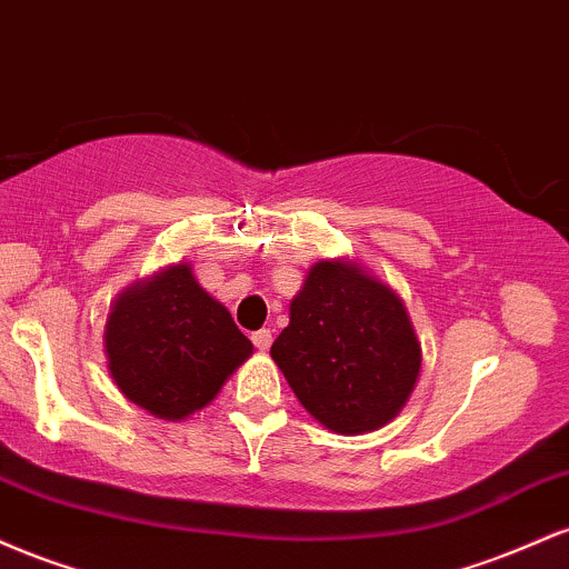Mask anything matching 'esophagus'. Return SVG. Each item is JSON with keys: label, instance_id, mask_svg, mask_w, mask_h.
Masks as SVG:
<instances>
[{"label": "esophagus", "instance_id": "esophagus-1", "mask_svg": "<svg viewBox=\"0 0 569 569\" xmlns=\"http://www.w3.org/2000/svg\"><path fill=\"white\" fill-rule=\"evenodd\" d=\"M251 339H253V345H257V350L264 352V350H270V345H272V331L259 329V331H253Z\"/></svg>", "mask_w": 569, "mask_h": 569}]
</instances>
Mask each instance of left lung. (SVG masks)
I'll use <instances>...</instances> for the list:
<instances>
[{
    "label": "left lung",
    "instance_id": "8db88e82",
    "mask_svg": "<svg viewBox=\"0 0 569 569\" xmlns=\"http://www.w3.org/2000/svg\"><path fill=\"white\" fill-rule=\"evenodd\" d=\"M270 356L302 407L345 436L393 420L422 361L401 299L342 262L312 267Z\"/></svg>",
    "mask_w": 569,
    "mask_h": 569
}]
</instances>
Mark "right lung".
Segmentation results:
<instances>
[{
    "label": "right lung",
    "mask_w": 569,
    "mask_h": 569,
    "mask_svg": "<svg viewBox=\"0 0 569 569\" xmlns=\"http://www.w3.org/2000/svg\"><path fill=\"white\" fill-rule=\"evenodd\" d=\"M103 348L117 388L166 420L206 407L253 352L230 310L200 289L189 264L122 293L109 312Z\"/></svg>",
    "instance_id": "obj_1"
}]
</instances>
